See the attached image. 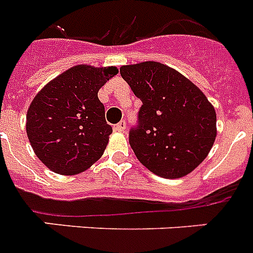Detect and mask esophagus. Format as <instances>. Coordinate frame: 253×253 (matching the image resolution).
<instances>
[{"label":"esophagus","instance_id":"esophagus-1","mask_svg":"<svg viewBox=\"0 0 253 253\" xmlns=\"http://www.w3.org/2000/svg\"><path fill=\"white\" fill-rule=\"evenodd\" d=\"M114 130L118 131V132H123V131L126 130V122H125V121H121L120 123H117L116 126H114Z\"/></svg>","mask_w":253,"mask_h":253}]
</instances>
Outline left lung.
Returning a JSON list of instances; mask_svg holds the SVG:
<instances>
[{"mask_svg": "<svg viewBox=\"0 0 253 253\" xmlns=\"http://www.w3.org/2000/svg\"><path fill=\"white\" fill-rule=\"evenodd\" d=\"M121 75L143 102L128 139L137 160L162 178L190 174L217 136L215 110L207 96L176 70L155 61L125 65Z\"/></svg>", "mask_w": 253, "mask_h": 253, "instance_id": "obj_1", "label": "left lung"}]
</instances>
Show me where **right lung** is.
Segmentation results:
<instances>
[{
	"label": "right lung",
	"instance_id": "obj_1",
	"mask_svg": "<svg viewBox=\"0 0 253 253\" xmlns=\"http://www.w3.org/2000/svg\"><path fill=\"white\" fill-rule=\"evenodd\" d=\"M117 74L114 66L77 65L35 96L27 112V136L35 155L52 171L82 173L102 156L113 130L97 93Z\"/></svg>",
	"mask_w": 253,
	"mask_h": 253
}]
</instances>
